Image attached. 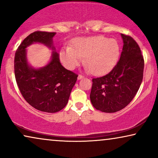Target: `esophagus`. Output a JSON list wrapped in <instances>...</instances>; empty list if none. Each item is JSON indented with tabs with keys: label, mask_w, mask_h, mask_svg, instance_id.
<instances>
[{
	"label": "esophagus",
	"mask_w": 158,
	"mask_h": 158,
	"mask_svg": "<svg viewBox=\"0 0 158 158\" xmlns=\"http://www.w3.org/2000/svg\"><path fill=\"white\" fill-rule=\"evenodd\" d=\"M83 77H84L83 75H78V76H77V79H78V80H81V79H82V78H83Z\"/></svg>",
	"instance_id": "1"
}]
</instances>
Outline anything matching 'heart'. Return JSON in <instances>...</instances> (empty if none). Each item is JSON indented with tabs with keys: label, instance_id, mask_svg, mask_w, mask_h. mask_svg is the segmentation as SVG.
Masks as SVG:
<instances>
[{
	"label": "heart",
	"instance_id": "1",
	"mask_svg": "<svg viewBox=\"0 0 158 158\" xmlns=\"http://www.w3.org/2000/svg\"><path fill=\"white\" fill-rule=\"evenodd\" d=\"M120 49L117 41L103 36L78 39L74 47L68 46L60 52L63 63L69 69L78 65L85 57L90 73L101 75L111 70L119 57Z\"/></svg>",
	"mask_w": 158,
	"mask_h": 158
}]
</instances>
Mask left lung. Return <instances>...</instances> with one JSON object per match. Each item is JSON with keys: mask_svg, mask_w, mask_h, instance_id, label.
Wrapping results in <instances>:
<instances>
[{"mask_svg": "<svg viewBox=\"0 0 158 158\" xmlns=\"http://www.w3.org/2000/svg\"><path fill=\"white\" fill-rule=\"evenodd\" d=\"M120 59L111 72L92 79L90 98L95 109L114 113L126 107L137 94L143 79L144 61L136 41L122 34Z\"/></svg>", "mask_w": 158, "mask_h": 158, "instance_id": "obj_1", "label": "left lung"}]
</instances>
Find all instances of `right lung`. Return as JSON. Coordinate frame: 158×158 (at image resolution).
<instances>
[{"instance_id": "add662e5", "label": "right lung", "mask_w": 158, "mask_h": 158, "mask_svg": "<svg viewBox=\"0 0 158 158\" xmlns=\"http://www.w3.org/2000/svg\"><path fill=\"white\" fill-rule=\"evenodd\" d=\"M55 34L41 31L30 34L19 45L14 57L15 77L23 98L34 109L47 113H55L65 107L78 75L62 65L55 51L47 65L40 69L30 68L25 48L40 42L55 49L52 38Z\"/></svg>"}]
</instances>
